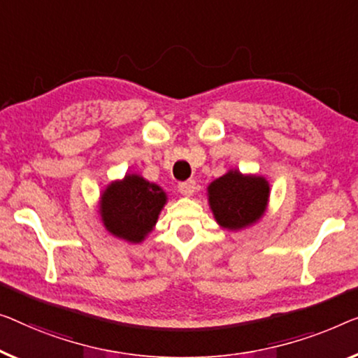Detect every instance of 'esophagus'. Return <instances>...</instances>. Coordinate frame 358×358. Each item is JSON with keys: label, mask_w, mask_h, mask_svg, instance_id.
<instances>
[{"label": "esophagus", "mask_w": 358, "mask_h": 358, "mask_svg": "<svg viewBox=\"0 0 358 358\" xmlns=\"http://www.w3.org/2000/svg\"><path fill=\"white\" fill-rule=\"evenodd\" d=\"M196 189V181L194 180H188V181H181L178 185V191L183 196H191Z\"/></svg>", "instance_id": "1"}]
</instances>
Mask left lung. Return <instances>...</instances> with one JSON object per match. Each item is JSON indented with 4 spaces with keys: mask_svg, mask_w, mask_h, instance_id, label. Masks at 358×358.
I'll return each mask as SVG.
<instances>
[{
    "mask_svg": "<svg viewBox=\"0 0 358 358\" xmlns=\"http://www.w3.org/2000/svg\"><path fill=\"white\" fill-rule=\"evenodd\" d=\"M207 194L218 225L238 231L264 215L268 204L270 185L259 175H243L238 170H230L212 181Z\"/></svg>",
    "mask_w": 358,
    "mask_h": 358,
    "instance_id": "obj_1",
    "label": "left lung"
}]
</instances>
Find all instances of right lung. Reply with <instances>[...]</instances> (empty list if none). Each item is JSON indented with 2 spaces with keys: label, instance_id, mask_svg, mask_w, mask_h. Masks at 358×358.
Returning <instances> with one entry per match:
<instances>
[{
  "label": "right lung",
  "instance_id": "add662e5",
  "mask_svg": "<svg viewBox=\"0 0 358 358\" xmlns=\"http://www.w3.org/2000/svg\"><path fill=\"white\" fill-rule=\"evenodd\" d=\"M167 194L156 183L128 173L103 191L99 213L106 230L128 243H141L156 225Z\"/></svg>",
  "mask_w": 358,
  "mask_h": 358
}]
</instances>
